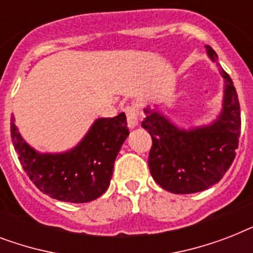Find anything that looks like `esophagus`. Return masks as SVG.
Masks as SVG:
<instances>
[{"label": "esophagus", "mask_w": 253, "mask_h": 253, "mask_svg": "<svg viewBox=\"0 0 253 253\" xmlns=\"http://www.w3.org/2000/svg\"><path fill=\"white\" fill-rule=\"evenodd\" d=\"M125 113L127 117V126L130 128H135L139 125L138 118V110L135 106H126L125 107Z\"/></svg>", "instance_id": "1"}]
</instances>
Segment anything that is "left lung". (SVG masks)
Instances as JSON below:
<instances>
[{
	"label": "left lung",
	"instance_id": "obj_1",
	"mask_svg": "<svg viewBox=\"0 0 253 253\" xmlns=\"http://www.w3.org/2000/svg\"><path fill=\"white\" fill-rule=\"evenodd\" d=\"M206 52L210 60H218L210 45ZM219 72L224 80L222 110L209 125L182 128L160 111L144 109L142 126L152 138L148 167L154 180L168 192L206 190L219 182L235 159L242 125L239 99L230 76L222 68Z\"/></svg>",
	"mask_w": 253,
	"mask_h": 253
}]
</instances>
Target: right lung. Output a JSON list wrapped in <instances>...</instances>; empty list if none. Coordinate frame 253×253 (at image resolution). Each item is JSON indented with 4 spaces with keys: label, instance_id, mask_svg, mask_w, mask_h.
<instances>
[{
    "label": "right lung",
    "instance_id": "1",
    "mask_svg": "<svg viewBox=\"0 0 253 253\" xmlns=\"http://www.w3.org/2000/svg\"><path fill=\"white\" fill-rule=\"evenodd\" d=\"M11 140L22 167L41 192L55 200L84 204L98 198L110 185L117 155L127 139L125 113L95 119L81 142L59 154L34 150L10 122Z\"/></svg>",
    "mask_w": 253,
    "mask_h": 253
}]
</instances>
